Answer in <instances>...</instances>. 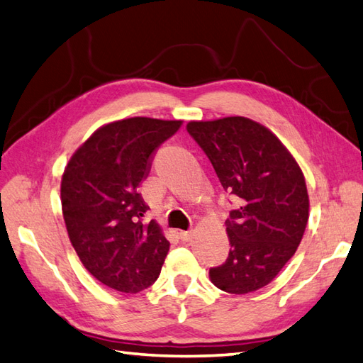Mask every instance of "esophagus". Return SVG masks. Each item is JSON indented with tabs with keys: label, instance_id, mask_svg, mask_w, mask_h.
Instances as JSON below:
<instances>
[{
	"label": "esophagus",
	"instance_id": "34e87169",
	"mask_svg": "<svg viewBox=\"0 0 363 363\" xmlns=\"http://www.w3.org/2000/svg\"><path fill=\"white\" fill-rule=\"evenodd\" d=\"M192 238V232L191 230H182L180 232V240L182 241H189Z\"/></svg>",
	"mask_w": 363,
	"mask_h": 363
}]
</instances>
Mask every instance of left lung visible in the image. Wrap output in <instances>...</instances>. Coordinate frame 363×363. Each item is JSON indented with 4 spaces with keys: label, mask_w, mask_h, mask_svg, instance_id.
I'll return each instance as SVG.
<instances>
[{
    "label": "left lung",
    "mask_w": 363,
    "mask_h": 363,
    "mask_svg": "<svg viewBox=\"0 0 363 363\" xmlns=\"http://www.w3.org/2000/svg\"><path fill=\"white\" fill-rule=\"evenodd\" d=\"M186 130L238 203L226 220L229 257L209 270L212 284L233 295L267 286L295 255L308 221L299 164L275 134L247 117L189 122Z\"/></svg>",
    "instance_id": "left-lung-1"
}]
</instances>
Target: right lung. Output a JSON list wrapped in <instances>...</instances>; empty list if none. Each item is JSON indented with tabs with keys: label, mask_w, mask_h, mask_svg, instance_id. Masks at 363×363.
<instances>
[{
	"label": "right lung",
	"mask_w": 363,
	"mask_h": 363,
	"mask_svg": "<svg viewBox=\"0 0 363 363\" xmlns=\"http://www.w3.org/2000/svg\"><path fill=\"white\" fill-rule=\"evenodd\" d=\"M182 121L131 117L94 131L65 166L64 221L84 267L122 293L148 289L159 278L169 241L157 223H143L148 204L137 188L148 177L152 154Z\"/></svg>",
	"instance_id": "right-lung-1"
}]
</instances>
